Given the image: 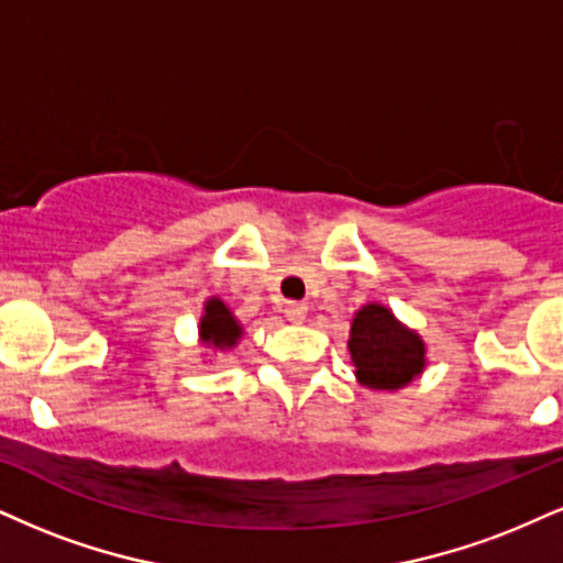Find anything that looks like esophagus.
<instances>
[{
    "instance_id": "34e87169",
    "label": "esophagus",
    "mask_w": 563,
    "mask_h": 563,
    "mask_svg": "<svg viewBox=\"0 0 563 563\" xmlns=\"http://www.w3.org/2000/svg\"><path fill=\"white\" fill-rule=\"evenodd\" d=\"M284 316H287L289 323H302L305 318H308V305L287 302L284 305Z\"/></svg>"
}]
</instances>
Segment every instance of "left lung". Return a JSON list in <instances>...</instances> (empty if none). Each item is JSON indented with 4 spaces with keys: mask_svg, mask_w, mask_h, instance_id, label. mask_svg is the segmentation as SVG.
Returning a JSON list of instances; mask_svg holds the SVG:
<instances>
[{
    "mask_svg": "<svg viewBox=\"0 0 563 563\" xmlns=\"http://www.w3.org/2000/svg\"><path fill=\"white\" fill-rule=\"evenodd\" d=\"M346 352L357 384L373 391H399L428 365L426 339L380 302L363 305L352 318Z\"/></svg>",
    "mask_w": 563,
    "mask_h": 563,
    "instance_id": "left-lung-1",
    "label": "left lung"
}]
</instances>
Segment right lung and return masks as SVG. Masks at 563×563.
<instances>
[{
    "mask_svg": "<svg viewBox=\"0 0 563 563\" xmlns=\"http://www.w3.org/2000/svg\"><path fill=\"white\" fill-rule=\"evenodd\" d=\"M242 334L245 329L232 313V308L221 297H208L198 323V344L213 352H232L240 344Z\"/></svg>",
    "mask_w": 563,
    "mask_h": 563,
    "instance_id": "right-lung-1",
    "label": "right lung"
}]
</instances>
